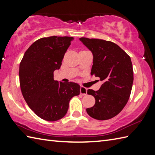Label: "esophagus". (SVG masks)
<instances>
[{
	"label": "esophagus",
	"mask_w": 155,
	"mask_h": 155,
	"mask_svg": "<svg viewBox=\"0 0 155 155\" xmlns=\"http://www.w3.org/2000/svg\"><path fill=\"white\" fill-rule=\"evenodd\" d=\"M80 93L81 94H83V95H86L87 93V88H85L84 87H81V89H80Z\"/></svg>",
	"instance_id": "34e87169"
}]
</instances>
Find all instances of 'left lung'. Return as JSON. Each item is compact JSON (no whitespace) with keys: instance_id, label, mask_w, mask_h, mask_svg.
Listing matches in <instances>:
<instances>
[{"instance_id":"8db88e82","label":"left lung","mask_w":155,"mask_h":155,"mask_svg":"<svg viewBox=\"0 0 155 155\" xmlns=\"http://www.w3.org/2000/svg\"><path fill=\"white\" fill-rule=\"evenodd\" d=\"M79 40L93 56L91 74L103 82L99 90L87 91L94 97L95 104L87 112L97 120L110 119L123 109L130 97L133 83L130 57L110 41L84 37Z\"/></svg>"}]
</instances>
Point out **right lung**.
<instances>
[{
    "label": "right lung",
    "instance_id": "obj_1",
    "mask_svg": "<svg viewBox=\"0 0 155 155\" xmlns=\"http://www.w3.org/2000/svg\"><path fill=\"white\" fill-rule=\"evenodd\" d=\"M73 37H49L35 41L23 56L19 66L22 96L38 117L48 121L67 114L69 101L80 94V85L54 80V71L62 61Z\"/></svg>",
    "mask_w": 155,
    "mask_h": 155
}]
</instances>
